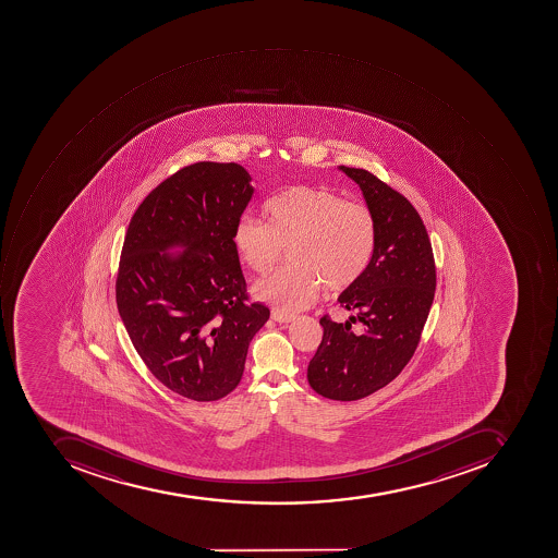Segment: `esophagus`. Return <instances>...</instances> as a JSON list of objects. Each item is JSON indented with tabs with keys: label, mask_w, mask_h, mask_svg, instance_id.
<instances>
[{
	"label": "esophagus",
	"mask_w": 558,
	"mask_h": 558,
	"mask_svg": "<svg viewBox=\"0 0 558 558\" xmlns=\"http://www.w3.org/2000/svg\"><path fill=\"white\" fill-rule=\"evenodd\" d=\"M271 319L277 320L280 324L293 323L296 319L295 314H284L281 311H271Z\"/></svg>",
	"instance_id": "obj_1"
}]
</instances>
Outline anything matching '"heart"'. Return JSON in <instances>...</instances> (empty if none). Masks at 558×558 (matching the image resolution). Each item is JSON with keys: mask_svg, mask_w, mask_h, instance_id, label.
Segmentation results:
<instances>
[{"mask_svg": "<svg viewBox=\"0 0 558 558\" xmlns=\"http://www.w3.org/2000/svg\"><path fill=\"white\" fill-rule=\"evenodd\" d=\"M266 223L244 216L235 223L232 243L253 271L269 274L290 246L293 265L254 284L256 299L284 314L302 311L329 292L360 280L377 246V222L360 202L342 201L320 186L295 185L269 198Z\"/></svg>", "mask_w": 558, "mask_h": 558, "instance_id": "1", "label": "heart"}]
</instances>
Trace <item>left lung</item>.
<instances>
[{
	"mask_svg": "<svg viewBox=\"0 0 558 558\" xmlns=\"http://www.w3.org/2000/svg\"><path fill=\"white\" fill-rule=\"evenodd\" d=\"M339 170L362 189L377 222V246L365 274L338 299L356 315L347 323L320 319L323 341L307 378L319 396L347 402L377 392L408 365L435 299L436 266L423 219L404 195L369 171ZM356 319L363 333L350 331Z\"/></svg>",
	"mask_w": 558,
	"mask_h": 558,
	"instance_id": "1",
	"label": "left lung"
}]
</instances>
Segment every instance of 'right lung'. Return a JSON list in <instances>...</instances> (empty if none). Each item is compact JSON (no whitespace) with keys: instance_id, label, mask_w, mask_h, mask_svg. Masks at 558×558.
Instances as JSON below:
<instances>
[{"instance_id":"obj_1","label":"right lung","mask_w":558,"mask_h":558,"mask_svg":"<svg viewBox=\"0 0 558 558\" xmlns=\"http://www.w3.org/2000/svg\"><path fill=\"white\" fill-rule=\"evenodd\" d=\"M250 183L235 162L186 166L144 198L123 239L116 284L123 326L154 377L196 402L238 387L251 339L269 319L266 305L250 302L232 243Z\"/></svg>"}]
</instances>
